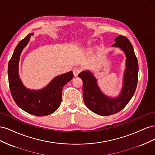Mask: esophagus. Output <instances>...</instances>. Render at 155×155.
<instances>
[{
    "label": "esophagus",
    "instance_id": "34e87169",
    "mask_svg": "<svg viewBox=\"0 0 155 155\" xmlns=\"http://www.w3.org/2000/svg\"><path fill=\"white\" fill-rule=\"evenodd\" d=\"M73 73H74V76L76 77V76H77L78 75V74L80 72V69H79V68H78V67H75V68H73Z\"/></svg>",
    "mask_w": 155,
    "mask_h": 155
}]
</instances>
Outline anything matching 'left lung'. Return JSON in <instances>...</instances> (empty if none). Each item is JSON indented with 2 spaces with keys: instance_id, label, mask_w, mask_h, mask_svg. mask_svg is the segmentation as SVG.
<instances>
[{
  "instance_id": "8db88e82",
  "label": "left lung",
  "mask_w": 155,
  "mask_h": 155,
  "mask_svg": "<svg viewBox=\"0 0 155 155\" xmlns=\"http://www.w3.org/2000/svg\"><path fill=\"white\" fill-rule=\"evenodd\" d=\"M112 47H118L126 56V67L124 74L123 86L116 97L105 95L97 85V79L89 70L79 73L83 81V96L88 109L100 116H109L122 110L133 96L138 82V64L132 44L126 37L119 35L114 39Z\"/></svg>"
}]
</instances>
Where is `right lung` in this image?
Instances as JSON below:
<instances>
[{
    "label": "right lung",
    "mask_w": 155,
    "mask_h": 155,
    "mask_svg": "<svg viewBox=\"0 0 155 155\" xmlns=\"http://www.w3.org/2000/svg\"><path fill=\"white\" fill-rule=\"evenodd\" d=\"M34 33L21 40L14 50L8 63V81L11 94L16 104L30 114L44 116L54 113L61 105L62 90L73 78L72 71L55 77L45 88L40 90L27 88L18 75V63L22 51L28 43Z\"/></svg>",
    "instance_id": "right-lung-1"
}]
</instances>
